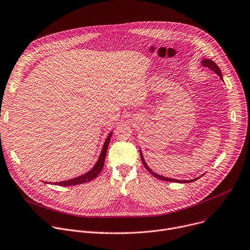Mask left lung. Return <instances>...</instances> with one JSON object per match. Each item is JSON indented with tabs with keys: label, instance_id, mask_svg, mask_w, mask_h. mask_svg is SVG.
I'll return each instance as SVG.
<instances>
[{
	"label": "left lung",
	"instance_id": "1",
	"mask_svg": "<svg viewBox=\"0 0 250 250\" xmlns=\"http://www.w3.org/2000/svg\"><path fill=\"white\" fill-rule=\"evenodd\" d=\"M201 63H202V65L203 66H205V67H208L209 69H211V70H213L214 72H216L220 77H221V79L223 80V77H222V73H221V70H220V68H219V66L213 62V61H211V60H207V59H204V60H202L201 61ZM140 156H141V160H142V163H143V165H144V167L146 168V170H148L149 172H150V174L151 175H153L155 178H157V179H159V180H161V181H166V182H172V183H192V182H194L195 180H197V179H194V180H190V181H180V180H175V179H170V178H166V177H163V176H160V175H157V174H155L149 167L148 166L146 165V163H145V161H144V158H143V156H142V153H141V151H140ZM199 179V178H198Z\"/></svg>",
	"mask_w": 250,
	"mask_h": 250
}]
</instances>
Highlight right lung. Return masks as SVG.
Returning <instances> with one entry per match:
<instances>
[{"mask_svg":"<svg viewBox=\"0 0 250 250\" xmlns=\"http://www.w3.org/2000/svg\"><path fill=\"white\" fill-rule=\"evenodd\" d=\"M113 132H111L107 139L105 140V143L103 145V148H102V151L100 153V156H99V159L97 161V163L95 164L94 167L86 174L82 175V176H79L77 178H74V179H70V180H67V181H63V182H60V183H53L54 185L56 186H60V187H70V186H76V185H81V184H85L87 182H90L92 180H94L99 174L100 172L102 171L103 167H104V163H105V159H106V154H107V149H108V146H109V142L111 140V136H112ZM45 184H49V183H46L44 182ZM51 184V183H50Z\"/></svg>","mask_w":250,"mask_h":250,"instance_id":"obj_1","label":"right lung"}]
</instances>
